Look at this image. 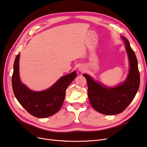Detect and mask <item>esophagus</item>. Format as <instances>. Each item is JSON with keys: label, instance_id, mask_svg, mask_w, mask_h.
<instances>
[{"label": "esophagus", "instance_id": "1", "mask_svg": "<svg viewBox=\"0 0 147 147\" xmlns=\"http://www.w3.org/2000/svg\"><path fill=\"white\" fill-rule=\"evenodd\" d=\"M86 70V68H85V66L83 65H80L78 67V70L80 71V72H83L85 71Z\"/></svg>", "mask_w": 147, "mask_h": 147}]
</instances>
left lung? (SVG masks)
I'll return each instance as SVG.
<instances>
[{
    "instance_id": "8db88e82",
    "label": "left lung",
    "mask_w": 147,
    "mask_h": 147,
    "mask_svg": "<svg viewBox=\"0 0 147 147\" xmlns=\"http://www.w3.org/2000/svg\"><path fill=\"white\" fill-rule=\"evenodd\" d=\"M129 62V70L126 79L116 86L110 87L95 81L90 75L84 74L88 83V95L91 105L95 110L107 115L121 113L135 97L140 85V74L134 51L129 42L121 37Z\"/></svg>"
}]
</instances>
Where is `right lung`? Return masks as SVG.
<instances>
[{"label":"right lung","instance_id":"obj_1","mask_svg":"<svg viewBox=\"0 0 147 147\" xmlns=\"http://www.w3.org/2000/svg\"><path fill=\"white\" fill-rule=\"evenodd\" d=\"M20 54L17 55L12 75V88L20 104L33 116L44 118L52 116L61 108L65 91L70 83L77 77L76 71L61 77L54 84L46 90H31L21 82L19 72Z\"/></svg>","mask_w":147,"mask_h":147}]
</instances>
